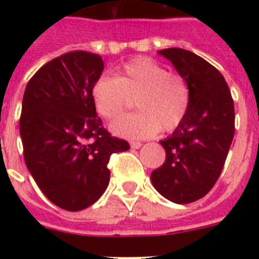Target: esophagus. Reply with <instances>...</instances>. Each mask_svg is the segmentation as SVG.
<instances>
[{
  "label": "esophagus",
  "instance_id": "esophagus-1",
  "mask_svg": "<svg viewBox=\"0 0 259 259\" xmlns=\"http://www.w3.org/2000/svg\"><path fill=\"white\" fill-rule=\"evenodd\" d=\"M141 145H143V144L139 143V141H132L131 143L132 149H139V148H141Z\"/></svg>",
  "mask_w": 259,
  "mask_h": 259
}]
</instances>
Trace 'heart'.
<instances>
[{
  "instance_id": "heart-1",
  "label": "heart",
  "mask_w": 259,
  "mask_h": 259,
  "mask_svg": "<svg viewBox=\"0 0 259 259\" xmlns=\"http://www.w3.org/2000/svg\"><path fill=\"white\" fill-rule=\"evenodd\" d=\"M97 113L115 119L136 100L140 113L123 116L110 125L114 135L125 139H148L159 130L172 131L188 113L191 93L180 75L149 58L128 62L115 77L102 76L92 88Z\"/></svg>"
}]
</instances>
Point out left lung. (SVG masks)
<instances>
[{
    "instance_id": "obj_1",
    "label": "left lung",
    "mask_w": 259,
    "mask_h": 259,
    "mask_svg": "<svg viewBox=\"0 0 259 259\" xmlns=\"http://www.w3.org/2000/svg\"><path fill=\"white\" fill-rule=\"evenodd\" d=\"M158 54L172 63L191 93L188 113L161 140L166 159L150 175L158 193L175 203L202 198L218 180L235 135V107L223 75L200 56L168 48Z\"/></svg>"
}]
</instances>
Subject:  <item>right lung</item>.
I'll list each match as a JSON object with an SVG mask.
<instances>
[{"instance_id":"right-lung-1","label":"right lung","mask_w":259,"mask_h":259,"mask_svg":"<svg viewBox=\"0 0 259 259\" xmlns=\"http://www.w3.org/2000/svg\"><path fill=\"white\" fill-rule=\"evenodd\" d=\"M104 61L70 52L48 62L24 91L19 131L24 161L41 192L68 211L91 206L106 191L110 155L130 144L110 136L93 104Z\"/></svg>"}]
</instances>
